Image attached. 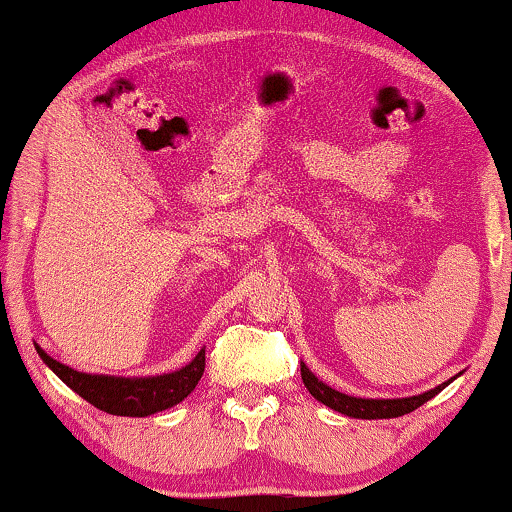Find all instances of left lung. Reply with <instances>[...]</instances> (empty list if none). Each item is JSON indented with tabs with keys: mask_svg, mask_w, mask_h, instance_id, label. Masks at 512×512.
<instances>
[{
	"mask_svg": "<svg viewBox=\"0 0 512 512\" xmlns=\"http://www.w3.org/2000/svg\"><path fill=\"white\" fill-rule=\"evenodd\" d=\"M300 371H302V383L307 387L309 394H312L314 399H319L321 404L331 406L333 411H340L345 413L349 418H366V420H373V418H399L404 416V413H411L416 411L418 406H423L425 401H430L432 397L439 390H444L446 385L451 383V380H446V383L437 385L435 390H428L423 394H416V397H401V399H361V397H349V394H342L338 390H333V387H328L326 383H321L316 375L309 371L307 366L300 364Z\"/></svg>",
	"mask_w": 512,
	"mask_h": 512,
	"instance_id": "obj_1",
	"label": "left lung"
}]
</instances>
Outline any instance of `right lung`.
Returning a JSON list of instances; mask_svg holds the SVG:
<instances>
[{
    "label": "right lung",
    "instance_id": "obj_1",
    "mask_svg": "<svg viewBox=\"0 0 512 512\" xmlns=\"http://www.w3.org/2000/svg\"><path fill=\"white\" fill-rule=\"evenodd\" d=\"M44 364L66 383L70 390L87 399L96 409L113 416L144 418L179 404L196 390L200 375L205 371V349H200L191 364L174 373L151 375V378H118V375L80 373L61 361L51 359L42 347H37Z\"/></svg>",
    "mask_w": 512,
    "mask_h": 512
}]
</instances>
